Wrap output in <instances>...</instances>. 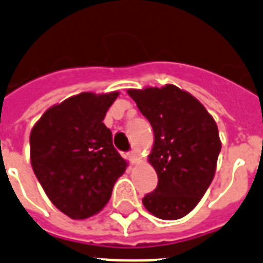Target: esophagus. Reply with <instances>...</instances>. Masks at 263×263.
Returning <instances> with one entry per match:
<instances>
[{
	"mask_svg": "<svg viewBox=\"0 0 263 263\" xmlns=\"http://www.w3.org/2000/svg\"><path fill=\"white\" fill-rule=\"evenodd\" d=\"M127 158L129 160V163L135 164L138 161V154H136V152H129V153H127Z\"/></svg>",
	"mask_w": 263,
	"mask_h": 263,
	"instance_id": "obj_1",
	"label": "esophagus"
}]
</instances>
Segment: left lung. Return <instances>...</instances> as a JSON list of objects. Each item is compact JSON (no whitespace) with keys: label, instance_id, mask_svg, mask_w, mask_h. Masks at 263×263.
<instances>
[{"label":"left lung","instance_id":"obj_1","mask_svg":"<svg viewBox=\"0 0 263 263\" xmlns=\"http://www.w3.org/2000/svg\"><path fill=\"white\" fill-rule=\"evenodd\" d=\"M128 95L154 132L149 161L158 183L142 203L160 219H179L197 205L214 179L220 152L218 127L194 96L171 84L129 89Z\"/></svg>","mask_w":263,"mask_h":263}]
</instances>
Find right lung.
Masks as SVG:
<instances>
[{
    "instance_id": "right-lung-1",
    "label": "right lung",
    "mask_w": 263,
    "mask_h": 263,
    "mask_svg": "<svg viewBox=\"0 0 263 263\" xmlns=\"http://www.w3.org/2000/svg\"><path fill=\"white\" fill-rule=\"evenodd\" d=\"M118 92H83L48 109L30 134L38 182L58 210L85 219L105 207L127 163L103 124Z\"/></svg>"
}]
</instances>
